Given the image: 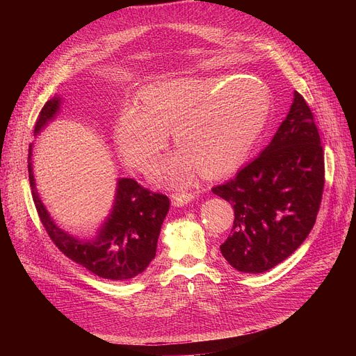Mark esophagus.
I'll return each instance as SVG.
<instances>
[{
    "label": "esophagus",
    "mask_w": 356,
    "mask_h": 356,
    "mask_svg": "<svg viewBox=\"0 0 356 356\" xmlns=\"http://www.w3.org/2000/svg\"><path fill=\"white\" fill-rule=\"evenodd\" d=\"M195 199L193 193H173L172 203L173 207H184V204L191 203Z\"/></svg>",
    "instance_id": "1"
}]
</instances>
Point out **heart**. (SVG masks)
Here are the masks:
<instances>
[{
  "mask_svg": "<svg viewBox=\"0 0 356 356\" xmlns=\"http://www.w3.org/2000/svg\"><path fill=\"white\" fill-rule=\"evenodd\" d=\"M140 104L121 111L117 147L128 164L147 170L173 131L181 149L161 164V173L176 186L188 183L197 168L207 177L232 172L250 153L271 109L263 82L223 76L159 81L141 90Z\"/></svg>",
  "mask_w": 356,
  "mask_h": 356,
  "instance_id": "obj_1",
  "label": "heart"
}]
</instances>
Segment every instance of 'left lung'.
<instances>
[{
	"label": "left lung",
	"mask_w": 356,
	"mask_h": 356,
	"mask_svg": "<svg viewBox=\"0 0 356 356\" xmlns=\"http://www.w3.org/2000/svg\"><path fill=\"white\" fill-rule=\"evenodd\" d=\"M323 186L319 131L296 90L271 143L234 179L212 189L235 213L231 235L220 245L222 255L241 273H264L282 263L310 234Z\"/></svg>",
	"instance_id": "8db88e82"
}]
</instances>
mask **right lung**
I'll return each instance as SVG.
<instances>
[{"label": "right lung", "mask_w": 356, "mask_h": 356, "mask_svg": "<svg viewBox=\"0 0 356 356\" xmlns=\"http://www.w3.org/2000/svg\"><path fill=\"white\" fill-rule=\"evenodd\" d=\"M60 98L44 104L34 125V134L54 118L60 108ZM29 179L37 213L53 244L67 258L98 277L124 282L141 274L152 263L163 220L170 208L165 195L149 192L134 179H120L114 207L98 236L81 241L60 229L42 203L35 191L31 167V145L29 152Z\"/></svg>", "instance_id": "right-lung-1"}]
</instances>
